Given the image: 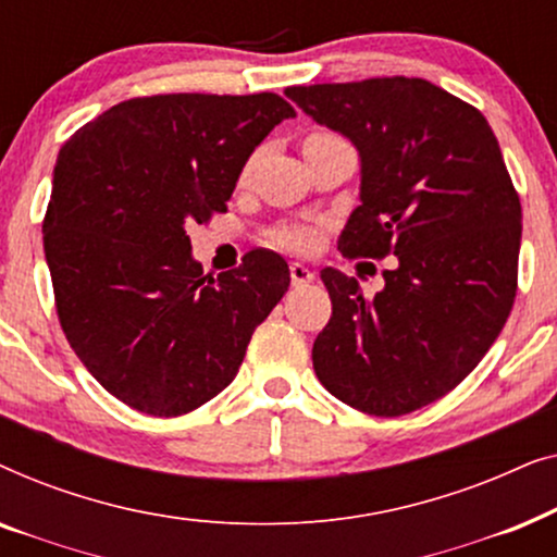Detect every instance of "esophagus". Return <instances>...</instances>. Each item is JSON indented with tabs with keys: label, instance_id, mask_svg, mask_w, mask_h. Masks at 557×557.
<instances>
[{
	"label": "esophagus",
	"instance_id": "1",
	"mask_svg": "<svg viewBox=\"0 0 557 557\" xmlns=\"http://www.w3.org/2000/svg\"><path fill=\"white\" fill-rule=\"evenodd\" d=\"M288 271H292L294 286H304V284H311V281H314V271L307 269L304 263H292L288 265Z\"/></svg>",
	"mask_w": 557,
	"mask_h": 557
}]
</instances>
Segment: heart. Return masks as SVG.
<instances>
[{
	"label": "heart",
	"instance_id": "1",
	"mask_svg": "<svg viewBox=\"0 0 557 557\" xmlns=\"http://www.w3.org/2000/svg\"><path fill=\"white\" fill-rule=\"evenodd\" d=\"M309 136H324V134H309ZM276 240L281 243V246L304 250V248L311 246V240H314V233H311L309 227H286V231H281L276 235Z\"/></svg>",
	"mask_w": 557,
	"mask_h": 557
}]
</instances>
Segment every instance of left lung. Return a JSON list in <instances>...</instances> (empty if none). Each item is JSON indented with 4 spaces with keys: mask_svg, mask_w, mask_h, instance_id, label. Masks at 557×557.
I'll return each mask as SVG.
<instances>
[{
    "mask_svg": "<svg viewBox=\"0 0 557 557\" xmlns=\"http://www.w3.org/2000/svg\"><path fill=\"white\" fill-rule=\"evenodd\" d=\"M286 96L360 151L362 205L339 235L342 256H395L375 296L322 269L332 317L311 349L319 383L362 413H413L482 362L512 311L522 208L497 136L482 111L423 78Z\"/></svg>",
    "mask_w": 557,
    "mask_h": 557,
    "instance_id": "obj_1",
    "label": "left lung"
}]
</instances>
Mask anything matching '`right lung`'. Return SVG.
I'll list each match as a JSON object with an SVG mask.
<instances>
[{"label":"right lung","instance_id":"right-lung-1","mask_svg":"<svg viewBox=\"0 0 557 557\" xmlns=\"http://www.w3.org/2000/svg\"><path fill=\"white\" fill-rule=\"evenodd\" d=\"M292 116L276 94L141 96L60 149L42 220L58 319L128 408L172 418L215 398L286 294L288 265L265 248L205 276L187 227L227 210L248 157Z\"/></svg>","mask_w":557,"mask_h":557}]
</instances>
